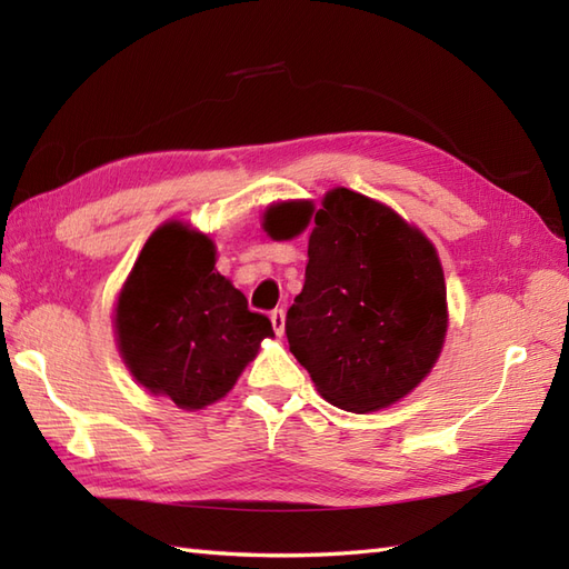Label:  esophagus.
I'll list each match as a JSON object with an SVG mask.
<instances>
[{"instance_id": "1", "label": "esophagus", "mask_w": 569, "mask_h": 569, "mask_svg": "<svg viewBox=\"0 0 569 569\" xmlns=\"http://www.w3.org/2000/svg\"><path fill=\"white\" fill-rule=\"evenodd\" d=\"M270 321H272V328H274L277 336H282V332H284V311L282 309H274L270 313Z\"/></svg>"}]
</instances>
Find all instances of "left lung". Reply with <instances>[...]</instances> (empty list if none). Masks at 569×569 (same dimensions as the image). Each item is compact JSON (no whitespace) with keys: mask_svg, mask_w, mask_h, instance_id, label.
Masks as SVG:
<instances>
[{"mask_svg":"<svg viewBox=\"0 0 569 569\" xmlns=\"http://www.w3.org/2000/svg\"><path fill=\"white\" fill-rule=\"evenodd\" d=\"M272 239L309 233L307 280L287 311V340L330 406L389 408L420 386L445 348V270L425 233L350 188L270 204Z\"/></svg>","mask_w":569,"mask_h":569,"instance_id":"left-lung-1","label":"left lung"}]
</instances>
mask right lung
I'll return each mask as SVG.
<instances>
[{
	"mask_svg": "<svg viewBox=\"0 0 569 569\" xmlns=\"http://www.w3.org/2000/svg\"><path fill=\"white\" fill-rule=\"evenodd\" d=\"M214 262L207 233L166 221L137 256L113 311L118 352L134 381L183 410L224 398L274 336Z\"/></svg>",
	"mask_w": 569,
	"mask_h": 569,
	"instance_id": "1",
	"label": "right lung"
}]
</instances>
